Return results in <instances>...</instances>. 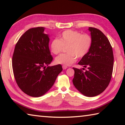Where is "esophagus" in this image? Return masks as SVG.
<instances>
[{"label":"esophagus","instance_id":"obj_1","mask_svg":"<svg viewBox=\"0 0 125 125\" xmlns=\"http://www.w3.org/2000/svg\"><path fill=\"white\" fill-rule=\"evenodd\" d=\"M62 68H63V69H64H64H66L67 68V67L65 66V65H63Z\"/></svg>","mask_w":125,"mask_h":125}]
</instances>
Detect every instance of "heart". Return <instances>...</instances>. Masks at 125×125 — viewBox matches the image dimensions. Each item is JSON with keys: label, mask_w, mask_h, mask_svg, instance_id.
<instances>
[{"label": "heart", "mask_w": 125, "mask_h": 125, "mask_svg": "<svg viewBox=\"0 0 125 125\" xmlns=\"http://www.w3.org/2000/svg\"><path fill=\"white\" fill-rule=\"evenodd\" d=\"M92 39L88 34H82L77 31L68 30L61 35L60 39H53L50 43L51 51L57 54L62 51L64 47L68 53L59 55L55 58L57 64L68 66L77 60V57L82 58L86 56L90 50Z\"/></svg>", "instance_id": "obj_1"}]
</instances>
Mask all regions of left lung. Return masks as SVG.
Here are the masks:
<instances>
[{
    "label": "left lung",
    "instance_id": "8db88e82",
    "mask_svg": "<svg viewBox=\"0 0 125 125\" xmlns=\"http://www.w3.org/2000/svg\"><path fill=\"white\" fill-rule=\"evenodd\" d=\"M88 30L92 39V46L86 56L78 63L88 69L83 72L73 68V83L83 95L93 97L103 93L110 82L114 54L109 40L100 30L94 27H89Z\"/></svg>",
    "mask_w": 125,
    "mask_h": 125
}]
</instances>
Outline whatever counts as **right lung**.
Segmentation results:
<instances>
[{
	"label": "right lung",
	"mask_w": 125,
	"mask_h": 125,
	"mask_svg": "<svg viewBox=\"0 0 125 125\" xmlns=\"http://www.w3.org/2000/svg\"><path fill=\"white\" fill-rule=\"evenodd\" d=\"M45 30L38 27L26 31L17 42L12 59L17 84L32 97L48 92L63 70L61 64L48 66L53 58L49 48L50 36L44 32ZM43 67L45 69L42 70Z\"/></svg>",
	"instance_id": "1"
}]
</instances>
